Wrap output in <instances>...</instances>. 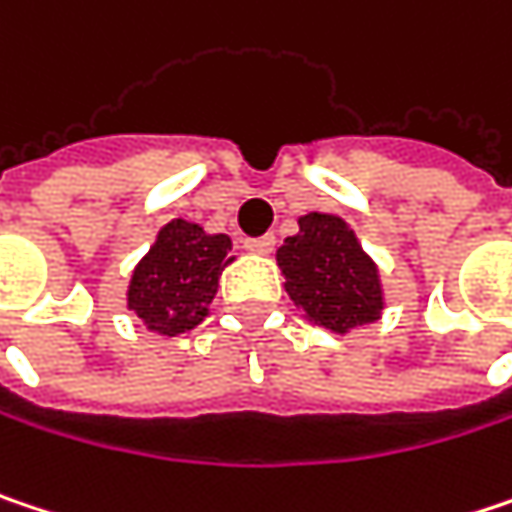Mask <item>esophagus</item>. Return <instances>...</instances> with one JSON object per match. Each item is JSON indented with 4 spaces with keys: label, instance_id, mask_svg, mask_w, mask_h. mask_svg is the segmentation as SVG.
<instances>
[{
    "label": "esophagus",
    "instance_id": "1",
    "mask_svg": "<svg viewBox=\"0 0 512 512\" xmlns=\"http://www.w3.org/2000/svg\"><path fill=\"white\" fill-rule=\"evenodd\" d=\"M249 252H255V255H269L272 249H275V234H263V237H249L246 243H243Z\"/></svg>",
    "mask_w": 512,
    "mask_h": 512
}]
</instances>
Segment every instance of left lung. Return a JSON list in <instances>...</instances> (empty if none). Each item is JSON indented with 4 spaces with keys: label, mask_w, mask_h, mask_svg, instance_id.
Masks as SVG:
<instances>
[{
    "label": "left lung",
    "mask_w": 512,
    "mask_h": 512,
    "mask_svg": "<svg viewBox=\"0 0 512 512\" xmlns=\"http://www.w3.org/2000/svg\"><path fill=\"white\" fill-rule=\"evenodd\" d=\"M278 266L290 299L334 334L375 322L384 310L378 266L340 216H302L299 234L278 249Z\"/></svg>",
    "instance_id": "obj_1"
}]
</instances>
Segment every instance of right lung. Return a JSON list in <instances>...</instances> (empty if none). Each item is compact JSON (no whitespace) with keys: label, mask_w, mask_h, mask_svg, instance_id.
<instances>
[{"label":"right lung","mask_w":512,"mask_h":512,"mask_svg":"<svg viewBox=\"0 0 512 512\" xmlns=\"http://www.w3.org/2000/svg\"><path fill=\"white\" fill-rule=\"evenodd\" d=\"M228 249L225 234H205L193 222L172 219L131 275L128 310L163 337L196 328L208 316L222 269L234 260Z\"/></svg>","instance_id":"obj_1"}]
</instances>
